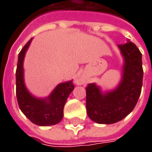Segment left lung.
<instances>
[{
  "label": "left lung",
  "mask_w": 152,
  "mask_h": 152,
  "mask_svg": "<svg viewBox=\"0 0 152 152\" xmlns=\"http://www.w3.org/2000/svg\"><path fill=\"white\" fill-rule=\"evenodd\" d=\"M118 47L124 58V65L117 87L107 92H102L95 83L86 87L87 114L98 124H114L123 120L134 110L141 94L143 77L142 53L129 40Z\"/></svg>",
  "instance_id": "1"
}]
</instances>
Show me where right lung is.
Here are the masks:
<instances>
[{"label": "right lung", "mask_w": 152, "mask_h": 152, "mask_svg": "<svg viewBox=\"0 0 152 152\" xmlns=\"http://www.w3.org/2000/svg\"><path fill=\"white\" fill-rule=\"evenodd\" d=\"M32 38L28 41L18 53L16 70V96L22 112L40 126H49L59 123L63 117V108L69 94L74 89L72 80L60 83L47 98L38 99L26 88L23 77V60L25 53Z\"/></svg>", "instance_id": "obj_1"}]
</instances>
